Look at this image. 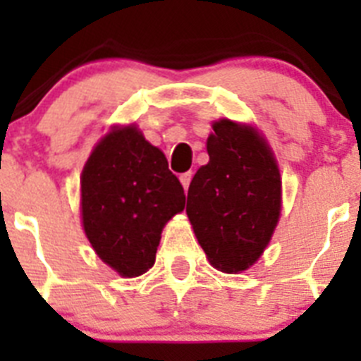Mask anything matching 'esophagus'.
I'll list each match as a JSON object with an SVG mask.
<instances>
[{
    "mask_svg": "<svg viewBox=\"0 0 361 361\" xmlns=\"http://www.w3.org/2000/svg\"><path fill=\"white\" fill-rule=\"evenodd\" d=\"M180 183H183L184 190H188V188H190V183H191V171H188V173L180 175Z\"/></svg>",
    "mask_w": 361,
    "mask_h": 361,
    "instance_id": "obj_1",
    "label": "esophagus"
}]
</instances>
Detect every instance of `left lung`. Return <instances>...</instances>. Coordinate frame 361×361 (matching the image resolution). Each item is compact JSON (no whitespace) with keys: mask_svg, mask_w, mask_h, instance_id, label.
<instances>
[{"mask_svg":"<svg viewBox=\"0 0 361 361\" xmlns=\"http://www.w3.org/2000/svg\"><path fill=\"white\" fill-rule=\"evenodd\" d=\"M209 162L188 190L186 213L209 262L237 273L253 266L280 216V171L269 146L251 126L213 124Z\"/></svg>","mask_w":361,"mask_h":361,"instance_id":"8db88e82","label":"left lung"}]
</instances>
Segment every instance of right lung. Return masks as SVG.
<instances>
[{"mask_svg": "<svg viewBox=\"0 0 361 361\" xmlns=\"http://www.w3.org/2000/svg\"><path fill=\"white\" fill-rule=\"evenodd\" d=\"M184 204L164 153L135 126L111 130L86 161L82 228L99 258L121 276H139L155 264L162 228Z\"/></svg>", "mask_w": 361, "mask_h": 361, "instance_id": "right-lung-1", "label": "right lung"}]
</instances>
